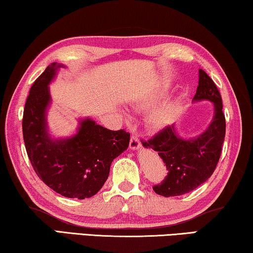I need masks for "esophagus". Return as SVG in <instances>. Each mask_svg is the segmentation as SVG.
I'll use <instances>...</instances> for the list:
<instances>
[{
  "label": "esophagus",
  "instance_id": "1",
  "mask_svg": "<svg viewBox=\"0 0 253 253\" xmlns=\"http://www.w3.org/2000/svg\"><path fill=\"white\" fill-rule=\"evenodd\" d=\"M141 148V142L137 136H131L130 137V142H129V149L130 150H138Z\"/></svg>",
  "mask_w": 253,
  "mask_h": 253
}]
</instances>
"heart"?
I'll list each match as a JSON object with an SVG mask.
<instances>
[{
    "instance_id": "b5f03b06",
    "label": "heart",
    "mask_w": 253,
    "mask_h": 253,
    "mask_svg": "<svg viewBox=\"0 0 253 253\" xmlns=\"http://www.w3.org/2000/svg\"><path fill=\"white\" fill-rule=\"evenodd\" d=\"M165 93L166 89L164 88L154 90L153 93L149 94L148 96L143 97V99L137 101L136 107L138 109L149 108L154 103H157L158 101L164 96ZM177 111H178V104H177L175 100L166 101V102L160 104L159 107H157L152 112H151L148 120L149 126L151 128H153V129H163V128L167 127L169 124L172 122Z\"/></svg>"
}]
</instances>
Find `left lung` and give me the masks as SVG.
Returning <instances> with one entry per match:
<instances>
[{"label": "left lung", "instance_id": "8db88e82", "mask_svg": "<svg viewBox=\"0 0 253 253\" xmlns=\"http://www.w3.org/2000/svg\"><path fill=\"white\" fill-rule=\"evenodd\" d=\"M210 101L213 104V117L209 126L194 137H183L175 125L166 127L148 142L146 149L157 151L167 167L168 175L161 184L153 186L157 194L177 197L193 191L206 182L220 158L225 138V116L221 96L208 75L199 69V85L193 102Z\"/></svg>", "mask_w": 253, "mask_h": 253}]
</instances>
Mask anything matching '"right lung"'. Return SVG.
Masks as SVG:
<instances>
[{"instance_id":"right-lung-1","label":"right lung","mask_w":253,"mask_h":253,"mask_svg":"<svg viewBox=\"0 0 253 253\" xmlns=\"http://www.w3.org/2000/svg\"><path fill=\"white\" fill-rule=\"evenodd\" d=\"M62 67L51 63L33 84L25 104L22 134L37 176L56 193L83 200L101 190L111 163L129 145L130 135L124 129H107L86 117L78 120L74 135L52 137L46 118L52 103L48 85Z\"/></svg>"}]
</instances>
